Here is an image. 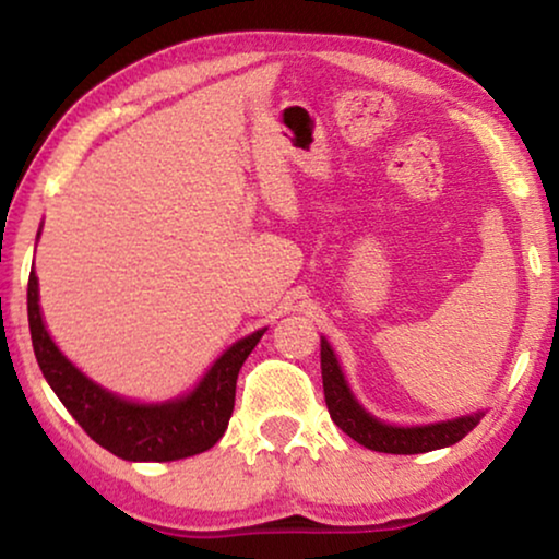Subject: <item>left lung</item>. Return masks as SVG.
<instances>
[{
    "label": "left lung",
    "mask_w": 559,
    "mask_h": 559,
    "mask_svg": "<svg viewBox=\"0 0 559 559\" xmlns=\"http://www.w3.org/2000/svg\"><path fill=\"white\" fill-rule=\"evenodd\" d=\"M320 366H323V392L325 404L331 412V419L341 427L348 438H354L358 445L377 450V453H394V455H417L430 453V450L455 445L463 440L473 427L478 425L480 415L461 417L453 423L425 425V427H394L384 425L371 415H366L346 386L341 366L335 361L328 341H320Z\"/></svg>",
    "instance_id": "1"
}]
</instances>
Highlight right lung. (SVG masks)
<instances>
[{
  "instance_id": "1",
  "label": "right lung",
  "mask_w": 559,
  "mask_h": 559,
  "mask_svg": "<svg viewBox=\"0 0 559 559\" xmlns=\"http://www.w3.org/2000/svg\"><path fill=\"white\" fill-rule=\"evenodd\" d=\"M27 318L43 377L48 379L52 392L58 394L75 423L86 430L91 440H96L121 461L142 463L180 461V457L203 453L224 438L234 412L236 379L243 361L264 335V331H257L228 348L190 396L144 407V404L124 402L104 392L60 354L43 325L35 272L27 282Z\"/></svg>"
}]
</instances>
